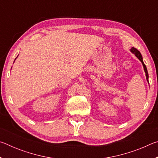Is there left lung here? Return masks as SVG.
Returning <instances> with one entry per match:
<instances>
[{
    "label": "left lung",
    "instance_id": "obj_1",
    "mask_svg": "<svg viewBox=\"0 0 158 158\" xmlns=\"http://www.w3.org/2000/svg\"><path fill=\"white\" fill-rule=\"evenodd\" d=\"M131 52H132L133 53H135V55L137 56L139 60L141 63H142L143 64V69H144V71H145V73H146V79L147 81H148V71H147V68H146V66L145 64H144L143 61V58H142V56H141V53L139 52V51H138L136 48L135 47H132V49H131Z\"/></svg>",
    "mask_w": 158,
    "mask_h": 158
}]
</instances>
